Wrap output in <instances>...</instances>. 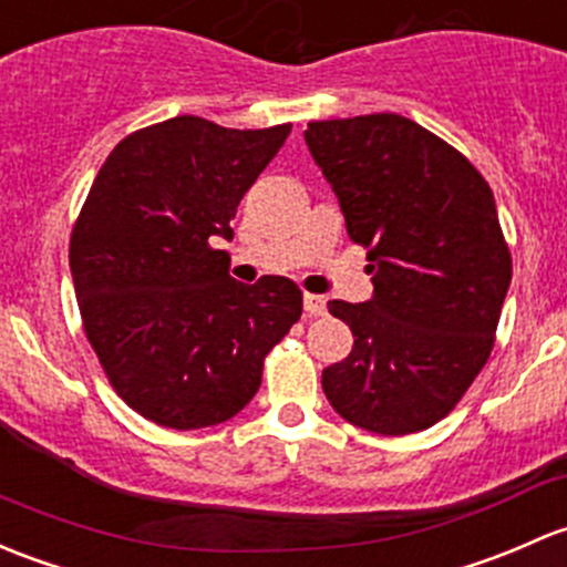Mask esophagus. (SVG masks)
Returning a JSON list of instances; mask_svg holds the SVG:
<instances>
[{
  "label": "esophagus",
  "instance_id": "1",
  "mask_svg": "<svg viewBox=\"0 0 567 567\" xmlns=\"http://www.w3.org/2000/svg\"><path fill=\"white\" fill-rule=\"evenodd\" d=\"M303 312H307L309 318H320V315H326L323 296H312V293L303 296Z\"/></svg>",
  "mask_w": 567,
  "mask_h": 567
}]
</instances>
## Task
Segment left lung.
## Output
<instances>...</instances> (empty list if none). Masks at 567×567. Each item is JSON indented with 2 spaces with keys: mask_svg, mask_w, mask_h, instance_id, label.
Masks as SVG:
<instances>
[{
  "mask_svg": "<svg viewBox=\"0 0 567 567\" xmlns=\"http://www.w3.org/2000/svg\"><path fill=\"white\" fill-rule=\"evenodd\" d=\"M303 141L374 285L363 303L329 301L355 342L323 369L326 396L385 437L434 426L488 361L514 271L492 187L399 113L309 122Z\"/></svg>",
  "mask_w": 567,
  "mask_h": 567,
  "instance_id": "8db88e82",
  "label": "left lung"
}]
</instances>
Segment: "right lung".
<instances>
[{"label":"right lung","instance_id":"right-lung-1","mask_svg":"<svg viewBox=\"0 0 567 567\" xmlns=\"http://www.w3.org/2000/svg\"><path fill=\"white\" fill-rule=\"evenodd\" d=\"M290 124L228 130L176 116L116 143L70 236L89 344L143 419L204 429L260 389L268 350L301 318L299 285L228 274L230 219Z\"/></svg>","mask_w":567,"mask_h":567}]
</instances>
